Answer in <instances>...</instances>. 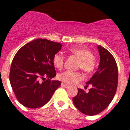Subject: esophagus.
I'll return each instance as SVG.
<instances>
[{"label": "esophagus", "instance_id": "1", "mask_svg": "<svg viewBox=\"0 0 130 130\" xmlns=\"http://www.w3.org/2000/svg\"><path fill=\"white\" fill-rule=\"evenodd\" d=\"M61 86L62 87H64V88H69V87H70V85H66V84H65V83H61Z\"/></svg>", "mask_w": 130, "mask_h": 130}]
</instances>
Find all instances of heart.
I'll list each match as a JSON object with an SVG mask.
<instances>
[{
    "label": "heart",
    "mask_w": 130,
    "mask_h": 130,
    "mask_svg": "<svg viewBox=\"0 0 130 130\" xmlns=\"http://www.w3.org/2000/svg\"><path fill=\"white\" fill-rule=\"evenodd\" d=\"M72 55L80 59L78 64V68L81 69L86 74H90L94 71L96 66V58L91 51L85 47H73L69 49ZM65 57L61 53H57L54 55L53 62L55 68L62 70L64 67ZM58 78L60 81L68 84H74L81 81L83 75L80 72L66 70L59 73Z\"/></svg>",
    "instance_id": "b5f03b06"
}]
</instances>
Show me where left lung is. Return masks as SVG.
<instances>
[{"instance_id":"left-lung-1","label":"left lung","mask_w":130,"mask_h":130,"mask_svg":"<svg viewBox=\"0 0 130 130\" xmlns=\"http://www.w3.org/2000/svg\"><path fill=\"white\" fill-rule=\"evenodd\" d=\"M100 55L99 67L91 79L87 83L85 89L78 88L77 94L73 102L77 109L87 115H96L104 111L111 104L118 86V67L114 57L109 51L98 45Z\"/></svg>"}]
</instances>
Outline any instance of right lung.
Segmentation results:
<instances>
[{
    "instance_id": "add662e5",
    "label": "right lung",
    "mask_w": 130,
    "mask_h": 130,
    "mask_svg": "<svg viewBox=\"0 0 130 130\" xmlns=\"http://www.w3.org/2000/svg\"><path fill=\"white\" fill-rule=\"evenodd\" d=\"M61 47V43L38 38L25 44L15 55L10 68V81L21 104L36 109L50 100L61 84L59 81L51 80L56 76L53 58Z\"/></svg>"
}]
</instances>
